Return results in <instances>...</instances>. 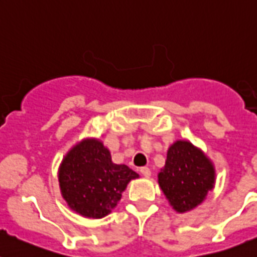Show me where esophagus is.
I'll list each match as a JSON object with an SVG mask.
<instances>
[{"label": "esophagus", "instance_id": "1", "mask_svg": "<svg viewBox=\"0 0 257 257\" xmlns=\"http://www.w3.org/2000/svg\"><path fill=\"white\" fill-rule=\"evenodd\" d=\"M140 171H141V174H142L145 177H150L151 176V170L148 169V167H142Z\"/></svg>", "mask_w": 257, "mask_h": 257}]
</instances>
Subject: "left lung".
<instances>
[{
	"mask_svg": "<svg viewBox=\"0 0 257 257\" xmlns=\"http://www.w3.org/2000/svg\"><path fill=\"white\" fill-rule=\"evenodd\" d=\"M157 177L172 209L186 213L200 205L214 189L215 169L200 148L179 140L167 150L166 162Z\"/></svg>",
	"mask_w": 257,
	"mask_h": 257,
	"instance_id": "8db88e82",
	"label": "left lung"
}]
</instances>
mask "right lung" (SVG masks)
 Returning a JSON list of instances; mask_svg holds the SVG:
<instances>
[{"label": "right lung", "instance_id": "add662e5", "mask_svg": "<svg viewBox=\"0 0 257 257\" xmlns=\"http://www.w3.org/2000/svg\"><path fill=\"white\" fill-rule=\"evenodd\" d=\"M138 177L126 165L114 164L110 151L92 137L76 143L58 169L59 190L69 209L92 219L106 217Z\"/></svg>", "mask_w": 257, "mask_h": 257}]
</instances>
